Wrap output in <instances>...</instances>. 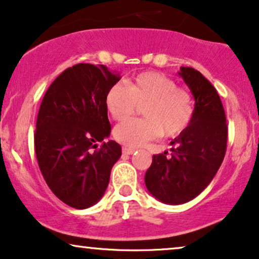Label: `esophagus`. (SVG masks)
Here are the masks:
<instances>
[{
    "label": "esophagus",
    "mask_w": 259,
    "mask_h": 259,
    "mask_svg": "<svg viewBox=\"0 0 259 259\" xmlns=\"http://www.w3.org/2000/svg\"><path fill=\"white\" fill-rule=\"evenodd\" d=\"M135 148H132V147H123V153L126 154V155H132V154L135 152Z\"/></svg>",
    "instance_id": "obj_1"
}]
</instances>
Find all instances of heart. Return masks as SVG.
Segmentation results:
<instances>
[{
  "instance_id": "1",
  "label": "heart",
  "mask_w": 259,
  "mask_h": 259,
  "mask_svg": "<svg viewBox=\"0 0 259 259\" xmlns=\"http://www.w3.org/2000/svg\"><path fill=\"white\" fill-rule=\"evenodd\" d=\"M105 106L111 118L122 122L142 107L145 118L126 120L113 130L114 139L130 147H140L159 136L184 134L195 118L191 92L177 86L173 78L159 71H143L125 86L116 83L107 91Z\"/></svg>"
}]
</instances>
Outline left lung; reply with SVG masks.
<instances>
[{"mask_svg":"<svg viewBox=\"0 0 259 259\" xmlns=\"http://www.w3.org/2000/svg\"><path fill=\"white\" fill-rule=\"evenodd\" d=\"M179 75L195 98V118L184 134L172 141V154L153 155L145 176L154 197L166 204H183L212 181L227 148V124L217 90L199 71L182 67Z\"/></svg>","mask_w":259,"mask_h":259,"instance_id":"obj_1","label":"left lung"}]
</instances>
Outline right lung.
<instances>
[{
  "label": "right lung",
  "mask_w": 259,
  "mask_h": 259,
  "mask_svg": "<svg viewBox=\"0 0 259 259\" xmlns=\"http://www.w3.org/2000/svg\"><path fill=\"white\" fill-rule=\"evenodd\" d=\"M105 65L78 63L50 84L39 107L34 133L38 165L51 191L75 209L103 197L112 166L122 155L110 135L105 98L119 81Z\"/></svg>",
  "instance_id": "obj_1"
}]
</instances>
